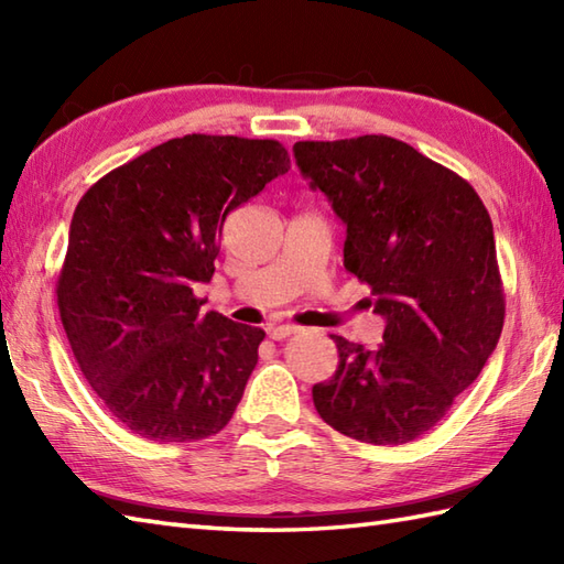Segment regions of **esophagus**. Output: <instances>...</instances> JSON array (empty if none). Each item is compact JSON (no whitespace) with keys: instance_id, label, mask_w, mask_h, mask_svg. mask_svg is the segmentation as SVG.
<instances>
[{"instance_id":"esophagus-1","label":"esophagus","mask_w":564,"mask_h":564,"mask_svg":"<svg viewBox=\"0 0 564 564\" xmlns=\"http://www.w3.org/2000/svg\"><path fill=\"white\" fill-rule=\"evenodd\" d=\"M267 332H269L271 339L281 341V339H285V337H291V334L301 332V327H297V325H271Z\"/></svg>"}]
</instances>
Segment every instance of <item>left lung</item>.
Instances as JSON below:
<instances>
[{"instance_id":"left-lung-1","label":"left lung","mask_w":564,"mask_h":564,"mask_svg":"<svg viewBox=\"0 0 564 564\" xmlns=\"http://www.w3.org/2000/svg\"><path fill=\"white\" fill-rule=\"evenodd\" d=\"M295 162L346 225L344 267L370 285L382 344L334 334L339 366L313 388L339 434L400 446L434 429L505 327L492 220L463 176L388 135L303 140Z\"/></svg>"}]
</instances>
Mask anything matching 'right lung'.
<instances>
[{
    "instance_id": "obj_1",
    "label": "right lung",
    "mask_w": 564,
    "mask_h": 564,
    "mask_svg": "<svg viewBox=\"0 0 564 564\" xmlns=\"http://www.w3.org/2000/svg\"><path fill=\"white\" fill-rule=\"evenodd\" d=\"M291 170L279 140L184 135L101 176L77 203L57 310L69 349L118 422L184 443L230 422L263 329L200 313L225 218Z\"/></svg>"
}]
</instances>
